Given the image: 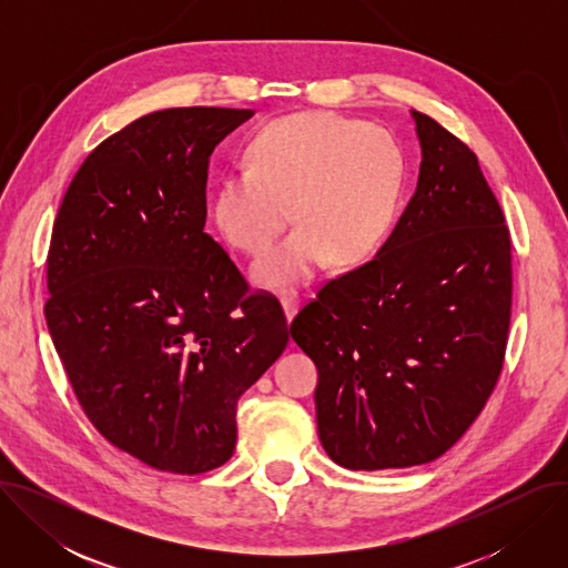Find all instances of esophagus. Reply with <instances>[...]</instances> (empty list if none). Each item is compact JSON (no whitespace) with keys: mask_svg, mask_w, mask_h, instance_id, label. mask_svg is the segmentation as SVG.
<instances>
[{"mask_svg":"<svg viewBox=\"0 0 568 568\" xmlns=\"http://www.w3.org/2000/svg\"><path fill=\"white\" fill-rule=\"evenodd\" d=\"M281 305H283V312H285V318L292 321L298 312V305H301V298L296 294H283L281 296Z\"/></svg>","mask_w":568,"mask_h":568,"instance_id":"1","label":"esophagus"}]
</instances>
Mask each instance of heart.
<instances>
[{"label":"heart","mask_w":568,"mask_h":568,"mask_svg":"<svg viewBox=\"0 0 568 568\" xmlns=\"http://www.w3.org/2000/svg\"><path fill=\"white\" fill-rule=\"evenodd\" d=\"M404 184L397 143L379 128L328 112L265 123L247 145V164L215 189L211 215L229 245L258 254L292 215L298 226L256 265L265 287L312 278L333 258L366 261L386 237Z\"/></svg>","instance_id":"b5f03b06"}]
</instances>
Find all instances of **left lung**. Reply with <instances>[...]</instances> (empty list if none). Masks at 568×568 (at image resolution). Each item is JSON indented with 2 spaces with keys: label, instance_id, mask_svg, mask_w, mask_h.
<instances>
[{
  "label": "left lung",
  "instance_id": "obj_1",
  "mask_svg": "<svg viewBox=\"0 0 568 568\" xmlns=\"http://www.w3.org/2000/svg\"><path fill=\"white\" fill-rule=\"evenodd\" d=\"M418 189L366 265L328 281L290 323L314 362L316 427L346 469L443 456L504 368L513 256L504 211L476 154L414 112Z\"/></svg>",
  "mask_w": 568,
  "mask_h": 568
}]
</instances>
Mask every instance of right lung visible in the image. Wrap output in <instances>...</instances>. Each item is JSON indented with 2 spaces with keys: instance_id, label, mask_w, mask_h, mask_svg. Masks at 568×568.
Wrapping results in <instances>:
<instances>
[{
  "instance_id": "1",
  "label": "right lung",
  "mask_w": 568,
  "mask_h": 568,
  "mask_svg": "<svg viewBox=\"0 0 568 568\" xmlns=\"http://www.w3.org/2000/svg\"><path fill=\"white\" fill-rule=\"evenodd\" d=\"M254 110L171 108L108 136L53 222L47 326L90 423L121 452L202 474L235 407L285 351L276 296L250 292L204 231L209 159Z\"/></svg>"
}]
</instances>
